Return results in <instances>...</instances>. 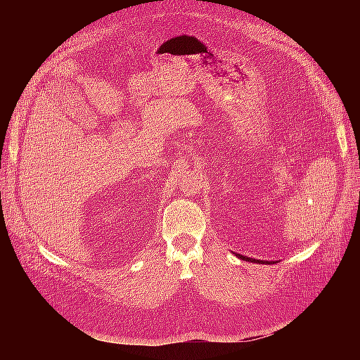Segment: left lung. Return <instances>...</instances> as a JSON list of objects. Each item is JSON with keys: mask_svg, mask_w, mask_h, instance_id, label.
I'll use <instances>...</instances> for the list:
<instances>
[{"mask_svg": "<svg viewBox=\"0 0 360 360\" xmlns=\"http://www.w3.org/2000/svg\"><path fill=\"white\" fill-rule=\"evenodd\" d=\"M238 258L243 259V261H250V263H261V264H270V263H276V261H261V259H255V258H249V257H245L242 254H236Z\"/></svg>", "mask_w": 360, "mask_h": 360, "instance_id": "1", "label": "left lung"}]
</instances>
